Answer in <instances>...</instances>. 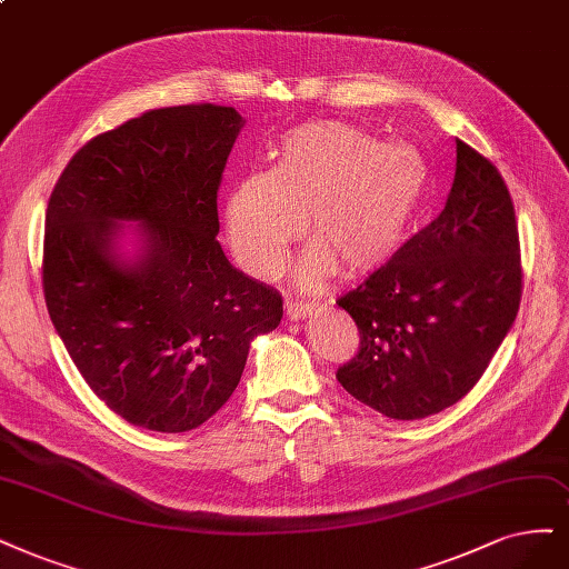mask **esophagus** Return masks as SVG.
<instances>
[{
  "instance_id": "34e87169",
  "label": "esophagus",
  "mask_w": 569,
  "mask_h": 569,
  "mask_svg": "<svg viewBox=\"0 0 569 569\" xmlns=\"http://www.w3.org/2000/svg\"><path fill=\"white\" fill-rule=\"evenodd\" d=\"M284 310H287V318L289 320H301V318H308L310 312L316 310V306L306 303V301H287Z\"/></svg>"
}]
</instances>
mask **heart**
I'll return each instance as SVG.
<instances>
[{
    "label": "heart",
    "mask_w": 569,
    "mask_h": 569,
    "mask_svg": "<svg viewBox=\"0 0 569 569\" xmlns=\"http://www.w3.org/2000/svg\"><path fill=\"white\" fill-rule=\"evenodd\" d=\"M417 148L383 143L341 122H318L282 136L270 171L242 176L226 198L234 259L270 278L289 242L310 240L289 270L316 289L343 266L350 276L386 266L402 249L428 192Z\"/></svg>",
    "instance_id": "b5f03b06"
}]
</instances>
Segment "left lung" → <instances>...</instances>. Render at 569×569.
Instances as JSON below:
<instances>
[{
  "mask_svg": "<svg viewBox=\"0 0 569 569\" xmlns=\"http://www.w3.org/2000/svg\"><path fill=\"white\" fill-rule=\"evenodd\" d=\"M520 242L497 167L457 139V171L440 217L339 299L360 350L339 367L348 393L379 415L415 421L471 390L520 306Z\"/></svg>",
  "mask_w": 569,
  "mask_h": 569,
  "instance_id": "obj_1",
  "label": "left lung"
}]
</instances>
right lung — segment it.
I'll list each match as a JSON object with an SVG mask.
<instances>
[{
    "label": "right lung",
    "mask_w": 569,
    "mask_h": 569,
    "mask_svg": "<svg viewBox=\"0 0 569 569\" xmlns=\"http://www.w3.org/2000/svg\"><path fill=\"white\" fill-rule=\"evenodd\" d=\"M242 127L238 110L211 103L150 110L91 139L51 192V322L93 393L133 426H202L238 388L251 341L282 320L280 293L217 240Z\"/></svg>",
    "instance_id": "1"
}]
</instances>
